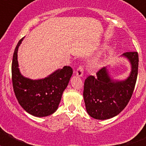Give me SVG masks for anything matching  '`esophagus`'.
I'll return each instance as SVG.
<instances>
[{
    "label": "esophagus",
    "instance_id": "esophagus-1",
    "mask_svg": "<svg viewBox=\"0 0 146 146\" xmlns=\"http://www.w3.org/2000/svg\"><path fill=\"white\" fill-rule=\"evenodd\" d=\"M76 75L77 77H82V75H83V67L82 66H80L77 68V71H76Z\"/></svg>",
    "mask_w": 146,
    "mask_h": 146
}]
</instances>
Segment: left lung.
Here are the masks:
<instances>
[{"label": "left lung", "instance_id": "1", "mask_svg": "<svg viewBox=\"0 0 146 146\" xmlns=\"http://www.w3.org/2000/svg\"><path fill=\"white\" fill-rule=\"evenodd\" d=\"M122 56L129 60L131 72L126 80L112 79L106 67L90 75L85 80L83 98L86 111L92 118L106 120L119 114L133 94L138 72V53L126 52Z\"/></svg>", "mask_w": 146, "mask_h": 146}]
</instances>
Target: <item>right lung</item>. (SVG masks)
<instances>
[{"label":"right lung","mask_w":146,"mask_h":146,"mask_svg":"<svg viewBox=\"0 0 146 146\" xmlns=\"http://www.w3.org/2000/svg\"><path fill=\"white\" fill-rule=\"evenodd\" d=\"M19 41L13 55L11 78L15 96L27 113L36 117H45L57 110L63 92L73 73L70 66H64L43 79L31 80L22 75L17 60Z\"/></svg>","instance_id":"right-lung-1"}]
</instances>
